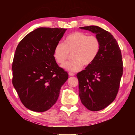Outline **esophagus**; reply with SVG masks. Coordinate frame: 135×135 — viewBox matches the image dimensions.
Segmentation results:
<instances>
[{
  "instance_id": "obj_1",
  "label": "esophagus",
  "mask_w": 135,
  "mask_h": 135,
  "mask_svg": "<svg viewBox=\"0 0 135 135\" xmlns=\"http://www.w3.org/2000/svg\"><path fill=\"white\" fill-rule=\"evenodd\" d=\"M68 74L70 75V76H74V73H71V72H69V73H68Z\"/></svg>"
}]
</instances>
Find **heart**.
Wrapping results in <instances>:
<instances>
[{
  "mask_svg": "<svg viewBox=\"0 0 135 135\" xmlns=\"http://www.w3.org/2000/svg\"><path fill=\"white\" fill-rule=\"evenodd\" d=\"M100 49V42L97 36L81 31L68 35L63 43H58L54 47V56L56 62L62 65L71 54V61L66 62L62 67L72 72H76L92 64L97 58Z\"/></svg>",
  "mask_w": 135,
  "mask_h": 135,
  "instance_id": "obj_1",
  "label": "heart"
}]
</instances>
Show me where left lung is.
<instances>
[{"mask_svg":"<svg viewBox=\"0 0 135 135\" xmlns=\"http://www.w3.org/2000/svg\"><path fill=\"white\" fill-rule=\"evenodd\" d=\"M96 34L100 49L92 64L77 74L81 103L92 111L106 108L117 97L123 75L122 52L113 36L99 27H80Z\"/></svg>","mask_w":135,"mask_h":135,"instance_id":"left-lung-1","label":"left lung"}]
</instances>
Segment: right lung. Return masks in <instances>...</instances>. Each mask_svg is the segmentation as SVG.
<instances>
[{"mask_svg":"<svg viewBox=\"0 0 135 135\" xmlns=\"http://www.w3.org/2000/svg\"><path fill=\"white\" fill-rule=\"evenodd\" d=\"M67 30L40 27L20 41L12 65V84L21 102L31 111L44 112L56 103L68 74L59 67L54 49Z\"/></svg>","mask_w":135,"mask_h":135,"instance_id":"1","label":"right lung"}]
</instances>
